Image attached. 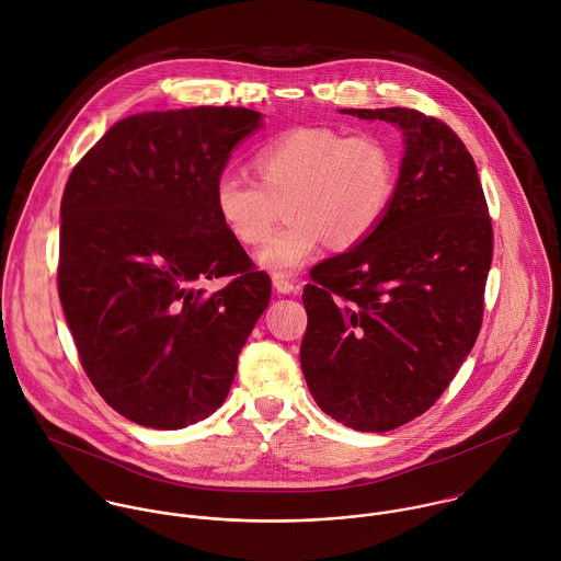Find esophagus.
<instances>
[{"label": "esophagus", "mask_w": 561, "mask_h": 561, "mask_svg": "<svg viewBox=\"0 0 561 561\" xmlns=\"http://www.w3.org/2000/svg\"><path fill=\"white\" fill-rule=\"evenodd\" d=\"M273 286H275V290L282 293V295H290V293H297V290H299V286H297L293 279H288L284 273H275V275H273Z\"/></svg>", "instance_id": "34e87169"}]
</instances>
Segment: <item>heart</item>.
Wrapping results in <instances>:
<instances>
[{"mask_svg":"<svg viewBox=\"0 0 561 561\" xmlns=\"http://www.w3.org/2000/svg\"><path fill=\"white\" fill-rule=\"evenodd\" d=\"M255 181L222 172L214 207L242 244L266 238L283 205L288 222L255 253L273 273H290L328 240L352 249L385 220L400 179L393 144L378 133L297 126L266 141L253 157Z\"/></svg>","mask_w":561,"mask_h":561,"instance_id":"heart-1","label":"heart"}]
</instances>
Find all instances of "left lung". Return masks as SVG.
<instances>
[{
	"label": "left lung",
	"instance_id": "8db88e82",
	"mask_svg": "<svg viewBox=\"0 0 561 561\" xmlns=\"http://www.w3.org/2000/svg\"><path fill=\"white\" fill-rule=\"evenodd\" d=\"M402 128L396 198L358 247L310 271L301 369L323 413L387 433L426 413L483 323L494 231L459 135L415 108H343Z\"/></svg>",
	"mask_w": 561,
	"mask_h": 561
}]
</instances>
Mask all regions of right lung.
Instances as JSON below:
<instances>
[{
  "instance_id": "obj_1",
  "label": "right lung",
  "mask_w": 561,
  "mask_h": 561,
  "mask_svg": "<svg viewBox=\"0 0 561 561\" xmlns=\"http://www.w3.org/2000/svg\"><path fill=\"white\" fill-rule=\"evenodd\" d=\"M260 117L242 106L130 115L67 179L62 312L95 391L139 426L176 431L209 417L271 301V277L214 207L229 152ZM220 276L228 284L207 294L204 282Z\"/></svg>"
}]
</instances>
